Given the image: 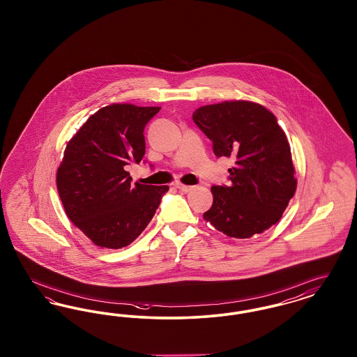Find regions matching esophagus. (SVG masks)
<instances>
[{
  "instance_id": "34e87169",
  "label": "esophagus",
  "mask_w": 357,
  "mask_h": 357,
  "mask_svg": "<svg viewBox=\"0 0 357 357\" xmlns=\"http://www.w3.org/2000/svg\"><path fill=\"white\" fill-rule=\"evenodd\" d=\"M175 187H176V188H179L182 192H188L190 190H192V188H194V186H187V185H182V183H176Z\"/></svg>"
}]
</instances>
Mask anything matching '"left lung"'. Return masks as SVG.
Listing matches in <instances>:
<instances>
[{
	"mask_svg": "<svg viewBox=\"0 0 357 357\" xmlns=\"http://www.w3.org/2000/svg\"><path fill=\"white\" fill-rule=\"evenodd\" d=\"M192 120L217 156L236 160L230 185L211 187L204 221L233 238L253 237L275 225L297 187L288 139L275 116L261 104L231 100L199 107Z\"/></svg>",
	"mask_w": 357,
	"mask_h": 357,
	"instance_id": "8db88e82",
	"label": "left lung"
}]
</instances>
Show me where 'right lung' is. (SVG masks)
<instances>
[{"label": "right lung", "mask_w": 357, "mask_h": 357, "mask_svg": "<svg viewBox=\"0 0 357 357\" xmlns=\"http://www.w3.org/2000/svg\"><path fill=\"white\" fill-rule=\"evenodd\" d=\"M160 107L109 104L66 147L56 185L69 220L95 245L121 249L147 227L169 186L131 185L127 166L146 153L144 127Z\"/></svg>", "instance_id": "obj_1"}]
</instances>
